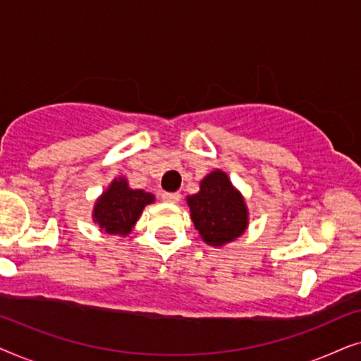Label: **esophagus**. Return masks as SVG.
<instances>
[{
    "label": "esophagus",
    "mask_w": 361,
    "mask_h": 361,
    "mask_svg": "<svg viewBox=\"0 0 361 361\" xmlns=\"http://www.w3.org/2000/svg\"><path fill=\"white\" fill-rule=\"evenodd\" d=\"M162 200L169 202V204H177L180 200V194L179 192H164L162 194Z\"/></svg>",
    "instance_id": "1"
}]
</instances>
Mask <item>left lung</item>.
I'll list each match as a JSON object with an SVG mask.
<instances>
[{
    "label": "left lung",
    "mask_w": 361,
    "mask_h": 361,
    "mask_svg": "<svg viewBox=\"0 0 361 361\" xmlns=\"http://www.w3.org/2000/svg\"><path fill=\"white\" fill-rule=\"evenodd\" d=\"M190 219L205 243L221 246L243 233L248 212L241 195L233 189L228 176L214 171L200 182V192L187 197Z\"/></svg>",
    "instance_id": "obj_1"
}]
</instances>
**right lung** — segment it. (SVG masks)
<instances>
[{"mask_svg":"<svg viewBox=\"0 0 361 361\" xmlns=\"http://www.w3.org/2000/svg\"><path fill=\"white\" fill-rule=\"evenodd\" d=\"M151 202H154V195L149 192L133 190L128 187L126 179H116L97 200L93 220L106 233L125 236L140 219L142 209Z\"/></svg>","mask_w":361,"mask_h":361,"instance_id":"obj_1","label":"right lung"}]
</instances>
